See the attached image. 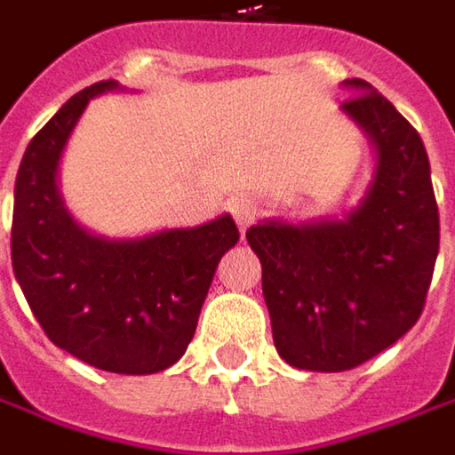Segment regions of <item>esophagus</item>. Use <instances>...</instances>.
<instances>
[{
    "instance_id": "esophagus-1",
    "label": "esophagus",
    "mask_w": 455,
    "mask_h": 455,
    "mask_svg": "<svg viewBox=\"0 0 455 455\" xmlns=\"http://www.w3.org/2000/svg\"><path fill=\"white\" fill-rule=\"evenodd\" d=\"M259 214H261V207H259L256 202H251V199H241V202L233 204V217H235L241 233H245V230L259 220Z\"/></svg>"
}]
</instances>
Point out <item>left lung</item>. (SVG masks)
<instances>
[{
  "label": "left lung",
  "mask_w": 455,
  "mask_h": 455,
  "mask_svg": "<svg viewBox=\"0 0 455 455\" xmlns=\"http://www.w3.org/2000/svg\"><path fill=\"white\" fill-rule=\"evenodd\" d=\"M344 100L375 142L363 204L339 222L253 225L276 352L300 371L341 373L399 341L422 315L438 259L440 217L417 129L365 80Z\"/></svg>",
  "instance_id": "1"
}]
</instances>
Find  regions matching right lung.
I'll return each instance as SVG.
<instances>
[{
  "label": "right lung",
  "instance_id": "add662e5",
  "mask_svg": "<svg viewBox=\"0 0 455 455\" xmlns=\"http://www.w3.org/2000/svg\"><path fill=\"white\" fill-rule=\"evenodd\" d=\"M114 87L80 90L30 140L15 180L12 269L56 347L108 373L149 375L186 352L214 269L241 233L222 214L188 230L106 241L69 217L56 188L61 149L90 98Z\"/></svg>",
  "mask_w": 455,
  "mask_h": 455
}]
</instances>
